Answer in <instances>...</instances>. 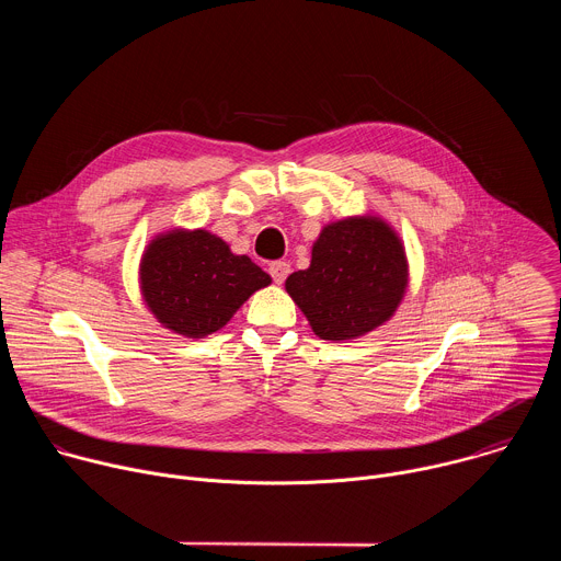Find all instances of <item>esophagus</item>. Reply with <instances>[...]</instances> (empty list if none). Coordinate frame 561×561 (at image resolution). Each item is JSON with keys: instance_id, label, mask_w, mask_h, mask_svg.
Segmentation results:
<instances>
[{"instance_id": "34e87169", "label": "esophagus", "mask_w": 561, "mask_h": 561, "mask_svg": "<svg viewBox=\"0 0 561 561\" xmlns=\"http://www.w3.org/2000/svg\"><path fill=\"white\" fill-rule=\"evenodd\" d=\"M268 273H271V277L275 279V284H284V279H286L288 273H290V264H286V262H273V264L268 266Z\"/></svg>"}]
</instances>
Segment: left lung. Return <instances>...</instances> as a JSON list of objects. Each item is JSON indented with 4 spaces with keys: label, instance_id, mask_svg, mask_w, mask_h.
Masks as SVG:
<instances>
[{
    "label": "left lung",
    "instance_id": "obj_1",
    "mask_svg": "<svg viewBox=\"0 0 561 561\" xmlns=\"http://www.w3.org/2000/svg\"><path fill=\"white\" fill-rule=\"evenodd\" d=\"M409 288L407 249L379 215L331 221L312 244L310 266L286 279V293L319 340H357L386 324Z\"/></svg>",
    "mask_w": 561,
    "mask_h": 561
}]
</instances>
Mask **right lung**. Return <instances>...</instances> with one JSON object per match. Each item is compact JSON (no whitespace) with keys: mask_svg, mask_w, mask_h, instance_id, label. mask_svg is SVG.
I'll return each mask as SVG.
<instances>
[{"mask_svg":"<svg viewBox=\"0 0 561 561\" xmlns=\"http://www.w3.org/2000/svg\"><path fill=\"white\" fill-rule=\"evenodd\" d=\"M271 282L249 255H234L221 237L204 228L154 234L139 262L144 304L164 329L191 340L224 329Z\"/></svg>","mask_w":561,"mask_h":561,"instance_id":"obj_1","label":"right lung"}]
</instances>
